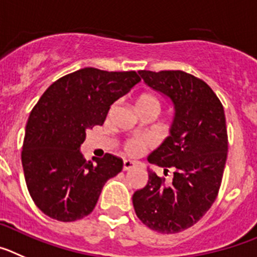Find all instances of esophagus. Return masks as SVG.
I'll list each match as a JSON object with an SVG mask.
<instances>
[{
    "instance_id": "1",
    "label": "esophagus",
    "mask_w": 257,
    "mask_h": 257,
    "mask_svg": "<svg viewBox=\"0 0 257 257\" xmlns=\"http://www.w3.org/2000/svg\"><path fill=\"white\" fill-rule=\"evenodd\" d=\"M137 165V163L136 161H132V160H124L123 161V170H131V169H133L134 166Z\"/></svg>"
}]
</instances>
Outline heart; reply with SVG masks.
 Listing matches in <instances>:
<instances>
[{
    "instance_id": "1",
    "label": "heart",
    "mask_w": 257,
    "mask_h": 257,
    "mask_svg": "<svg viewBox=\"0 0 257 257\" xmlns=\"http://www.w3.org/2000/svg\"><path fill=\"white\" fill-rule=\"evenodd\" d=\"M147 103H154L157 105V101L155 100L154 97L149 96V94H143L138 98L137 106L141 105H147ZM150 146L149 140H145V138H133V140H129L128 142L124 146V150L128 155L131 156H138V155L143 154L145 150Z\"/></svg>"
}]
</instances>
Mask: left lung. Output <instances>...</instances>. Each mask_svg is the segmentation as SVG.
<instances>
[{
    "instance_id": "8db88e82",
    "label": "left lung",
    "mask_w": 257,
    "mask_h": 257,
    "mask_svg": "<svg viewBox=\"0 0 257 257\" xmlns=\"http://www.w3.org/2000/svg\"><path fill=\"white\" fill-rule=\"evenodd\" d=\"M150 88L174 107L169 136L147 157L150 164L169 169L173 179L149 169V182L136 191V214L150 229L163 234L182 232L197 223L218 196L228 152L224 108L203 80L182 70L138 71Z\"/></svg>"
}]
</instances>
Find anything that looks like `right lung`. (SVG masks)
I'll return each instance as SVG.
<instances>
[{
	"instance_id": "right-lung-1",
	"label": "right lung",
	"mask_w": 257,
	"mask_h": 257,
	"mask_svg": "<svg viewBox=\"0 0 257 257\" xmlns=\"http://www.w3.org/2000/svg\"><path fill=\"white\" fill-rule=\"evenodd\" d=\"M141 79L136 71L84 68L46 89L25 128L22 164L28 191L43 214L74 221L91 214L103 186L119 174L123 160L106 154L85 161V133L102 125L110 106Z\"/></svg>"
}]
</instances>
